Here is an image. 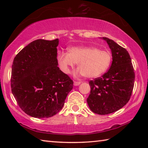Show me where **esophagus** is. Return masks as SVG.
Returning a JSON list of instances; mask_svg holds the SVG:
<instances>
[{"instance_id": "obj_1", "label": "esophagus", "mask_w": 148, "mask_h": 148, "mask_svg": "<svg viewBox=\"0 0 148 148\" xmlns=\"http://www.w3.org/2000/svg\"><path fill=\"white\" fill-rule=\"evenodd\" d=\"M82 82H79V81H74V86H79V85L81 84Z\"/></svg>"}]
</instances>
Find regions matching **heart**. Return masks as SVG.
<instances>
[{"mask_svg":"<svg viewBox=\"0 0 148 148\" xmlns=\"http://www.w3.org/2000/svg\"><path fill=\"white\" fill-rule=\"evenodd\" d=\"M112 53L106 49L94 46L72 47L69 52L59 51L57 55L60 67L69 73L76 63L79 69L78 73L89 78L97 77L105 73L111 64Z\"/></svg>","mask_w":148,"mask_h":148,"instance_id":"b5f03b06","label":"heart"}]
</instances>
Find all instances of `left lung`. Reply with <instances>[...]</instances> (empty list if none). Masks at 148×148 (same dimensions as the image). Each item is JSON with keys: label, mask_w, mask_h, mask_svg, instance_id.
I'll return each instance as SVG.
<instances>
[{"label": "left lung", "mask_w": 148, "mask_h": 148, "mask_svg": "<svg viewBox=\"0 0 148 148\" xmlns=\"http://www.w3.org/2000/svg\"><path fill=\"white\" fill-rule=\"evenodd\" d=\"M111 49L112 62L102 76L90 80L91 92L87 99L89 108L99 115H107L121 109L129 102L133 90L135 74L128 51L106 37Z\"/></svg>", "instance_id": "left-lung-1"}]
</instances>
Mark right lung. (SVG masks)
<instances>
[{
    "instance_id": "1",
    "label": "right lung",
    "mask_w": 148,
    "mask_h": 148,
    "mask_svg": "<svg viewBox=\"0 0 148 148\" xmlns=\"http://www.w3.org/2000/svg\"><path fill=\"white\" fill-rule=\"evenodd\" d=\"M59 40L38 39L22 49L14 59L12 92L23 111L45 118L62 109L73 81L57 66Z\"/></svg>"
}]
</instances>
